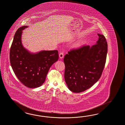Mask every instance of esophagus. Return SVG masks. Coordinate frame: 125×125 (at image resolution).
I'll return each instance as SVG.
<instances>
[{
    "instance_id": "1",
    "label": "esophagus",
    "mask_w": 125,
    "mask_h": 125,
    "mask_svg": "<svg viewBox=\"0 0 125 125\" xmlns=\"http://www.w3.org/2000/svg\"><path fill=\"white\" fill-rule=\"evenodd\" d=\"M59 57L61 59H62L64 57V53L62 52H61L59 54Z\"/></svg>"
}]
</instances>
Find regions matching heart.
I'll return each mask as SVG.
<instances>
[{
	"label": "heart",
	"instance_id": "1",
	"mask_svg": "<svg viewBox=\"0 0 125 125\" xmlns=\"http://www.w3.org/2000/svg\"><path fill=\"white\" fill-rule=\"evenodd\" d=\"M79 45H80V44H79V43H78V44H77V46H79Z\"/></svg>",
	"mask_w": 125,
	"mask_h": 125
}]
</instances>
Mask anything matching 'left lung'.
I'll use <instances>...</instances> for the list:
<instances>
[{
  "label": "left lung",
  "mask_w": 125,
  "mask_h": 125,
  "mask_svg": "<svg viewBox=\"0 0 125 125\" xmlns=\"http://www.w3.org/2000/svg\"><path fill=\"white\" fill-rule=\"evenodd\" d=\"M97 43L73 49L64 56V79L71 91L79 93L91 88L100 78L106 63L107 44L97 34Z\"/></svg>",
  "instance_id": "left-lung-1"
}]
</instances>
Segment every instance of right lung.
I'll return each mask as SVG.
<instances>
[{
  "label": "right lung",
  "instance_id": "right-lung-1",
  "mask_svg": "<svg viewBox=\"0 0 125 125\" xmlns=\"http://www.w3.org/2000/svg\"><path fill=\"white\" fill-rule=\"evenodd\" d=\"M28 27L22 26L16 31L10 51V61L19 81L28 88H36L45 81L50 67L58 61L59 55L57 50L32 53L25 49L21 43V35Z\"/></svg>",
  "mask_w": 125,
  "mask_h": 125
}]
</instances>
